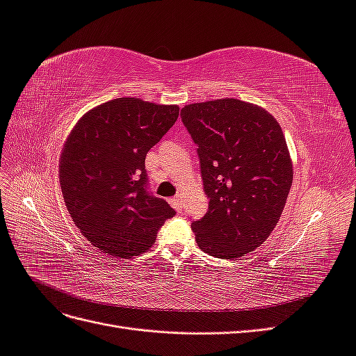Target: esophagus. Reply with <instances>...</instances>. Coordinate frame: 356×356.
Here are the masks:
<instances>
[{
    "instance_id": "esophagus-1",
    "label": "esophagus",
    "mask_w": 356,
    "mask_h": 356,
    "mask_svg": "<svg viewBox=\"0 0 356 356\" xmlns=\"http://www.w3.org/2000/svg\"><path fill=\"white\" fill-rule=\"evenodd\" d=\"M169 202H170L172 207H174L177 211H179V209H181V199H179V196L172 197Z\"/></svg>"
}]
</instances>
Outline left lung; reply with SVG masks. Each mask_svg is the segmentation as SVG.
I'll return each mask as SVG.
<instances>
[{
    "label": "left lung",
    "mask_w": 356,
    "mask_h": 356,
    "mask_svg": "<svg viewBox=\"0 0 356 356\" xmlns=\"http://www.w3.org/2000/svg\"><path fill=\"white\" fill-rule=\"evenodd\" d=\"M181 120L197 147L208 212L191 222L200 250L233 260L260 246L281 218L293 163L281 126L239 99L190 104Z\"/></svg>",
    "instance_id": "1"
}]
</instances>
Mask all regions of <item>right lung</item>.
Instances as JSON below:
<instances>
[{
  "label": "right lung",
  "instance_id": "obj_1",
  "mask_svg": "<svg viewBox=\"0 0 356 356\" xmlns=\"http://www.w3.org/2000/svg\"><path fill=\"white\" fill-rule=\"evenodd\" d=\"M177 105L117 98L86 113L63 145V200L81 234L102 252L132 257L152 248L175 211L147 188L145 156L174 126Z\"/></svg>",
  "mask_w": 356,
  "mask_h": 356
}]
</instances>
